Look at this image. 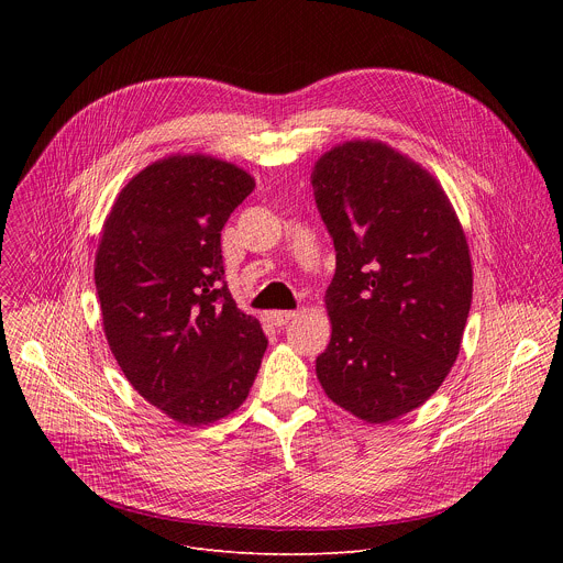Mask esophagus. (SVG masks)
I'll use <instances>...</instances> for the list:
<instances>
[{
	"label": "esophagus",
	"mask_w": 563,
	"mask_h": 563,
	"mask_svg": "<svg viewBox=\"0 0 563 563\" xmlns=\"http://www.w3.org/2000/svg\"><path fill=\"white\" fill-rule=\"evenodd\" d=\"M267 318L272 320L274 325H278V328H283V325H287L291 318H296V311H269L267 313Z\"/></svg>",
	"instance_id": "1"
}]
</instances>
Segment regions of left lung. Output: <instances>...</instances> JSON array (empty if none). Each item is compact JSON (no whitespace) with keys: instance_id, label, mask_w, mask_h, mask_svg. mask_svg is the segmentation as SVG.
<instances>
[{"instance_id":"obj_1","label":"left lung","mask_w":563,"mask_h":563,"mask_svg":"<svg viewBox=\"0 0 563 563\" xmlns=\"http://www.w3.org/2000/svg\"><path fill=\"white\" fill-rule=\"evenodd\" d=\"M311 187L336 250L332 339L316 376L343 410L387 423L423 406L459 356L472 302L465 233L441 185L383 142L334 146Z\"/></svg>"}]
</instances>
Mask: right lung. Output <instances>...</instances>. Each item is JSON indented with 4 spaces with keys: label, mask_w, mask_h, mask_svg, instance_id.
I'll use <instances>...</instances> for the list:
<instances>
[{
    "label": "right lung",
    "mask_w": 563,
    "mask_h": 563,
    "mask_svg": "<svg viewBox=\"0 0 563 563\" xmlns=\"http://www.w3.org/2000/svg\"><path fill=\"white\" fill-rule=\"evenodd\" d=\"M256 183L211 155H169L120 191L96 254L109 347L129 383L183 426L243 406L267 339L224 283L220 231Z\"/></svg>",
    "instance_id": "1"
}]
</instances>
